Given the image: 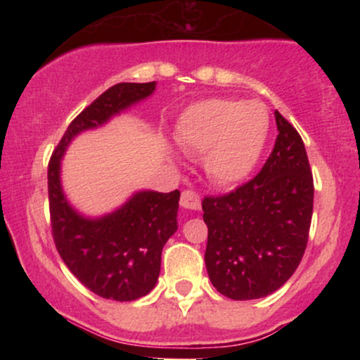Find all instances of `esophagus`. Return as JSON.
<instances>
[{
	"instance_id": "obj_1",
	"label": "esophagus",
	"mask_w": 360,
	"mask_h": 360,
	"mask_svg": "<svg viewBox=\"0 0 360 360\" xmlns=\"http://www.w3.org/2000/svg\"><path fill=\"white\" fill-rule=\"evenodd\" d=\"M181 206L186 210H200L201 208V200L196 193L188 189V191H183L181 194Z\"/></svg>"
}]
</instances>
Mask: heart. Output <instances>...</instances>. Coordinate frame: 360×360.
I'll return each instance as SVG.
<instances>
[{"label":"heart","mask_w":360,"mask_h":360,"mask_svg":"<svg viewBox=\"0 0 360 360\" xmlns=\"http://www.w3.org/2000/svg\"><path fill=\"white\" fill-rule=\"evenodd\" d=\"M267 115L257 105L213 98L189 106L177 122V142L186 154L204 155L208 176L220 186L250 176L266 143Z\"/></svg>","instance_id":"1"}]
</instances>
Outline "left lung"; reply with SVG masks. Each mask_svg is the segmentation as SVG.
I'll use <instances>...</instances> for the list:
<instances>
[{
  "instance_id": "left-lung-1",
  "label": "left lung",
  "mask_w": 360,
  "mask_h": 360,
  "mask_svg": "<svg viewBox=\"0 0 360 360\" xmlns=\"http://www.w3.org/2000/svg\"><path fill=\"white\" fill-rule=\"evenodd\" d=\"M278 139L254 179L223 196H206L205 264L218 292L257 300L298 269L313 214V176L296 128L274 113Z\"/></svg>"
}]
</instances>
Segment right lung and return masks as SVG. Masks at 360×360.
Returning <instances> with one entry per match:
<instances>
[{"label": "right lung", "instance_id": "1", "mask_svg": "<svg viewBox=\"0 0 360 360\" xmlns=\"http://www.w3.org/2000/svg\"><path fill=\"white\" fill-rule=\"evenodd\" d=\"M154 82H120L72 120L49 162V206L57 252L69 271L94 295L134 301L148 295L160 272V255L177 230L181 193L139 191L108 214L89 218L69 205L60 184V160L81 131L105 125L146 100Z\"/></svg>", "mask_w": 360, "mask_h": 360}]
</instances>
